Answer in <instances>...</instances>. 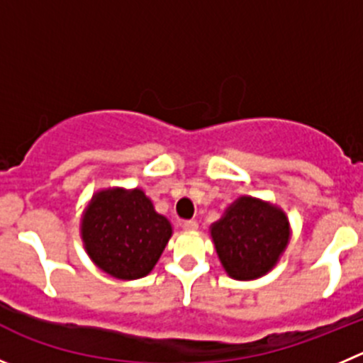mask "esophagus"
I'll use <instances>...</instances> for the list:
<instances>
[{"label":"esophagus","instance_id":"1","mask_svg":"<svg viewBox=\"0 0 363 363\" xmlns=\"http://www.w3.org/2000/svg\"><path fill=\"white\" fill-rule=\"evenodd\" d=\"M182 226L185 228V230H189V231H194V230H198V220L196 219H189V220H184V224H182Z\"/></svg>","mask_w":363,"mask_h":363}]
</instances>
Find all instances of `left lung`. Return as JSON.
<instances>
[{"label": "left lung", "mask_w": 363, "mask_h": 363, "mask_svg": "<svg viewBox=\"0 0 363 363\" xmlns=\"http://www.w3.org/2000/svg\"><path fill=\"white\" fill-rule=\"evenodd\" d=\"M217 255L235 279L264 276L289 242V220L281 210L255 198H240L212 226Z\"/></svg>", "instance_id": "left-lung-1"}]
</instances>
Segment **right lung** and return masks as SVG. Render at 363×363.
<instances>
[{
	"label": "right lung",
	"mask_w": 363,
	"mask_h": 363,
	"mask_svg": "<svg viewBox=\"0 0 363 363\" xmlns=\"http://www.w3.org/2000/svg\"><path fill=\"white\" fill-rule=\"evenodd\" d=\"M171 233V223L155 212L139 189L99 192L82 223V235L92 262L121 279L146 276L160 258Z\"/></svg>",
	"instance_id": "add662e5"
}]
</instances>
